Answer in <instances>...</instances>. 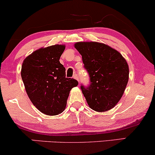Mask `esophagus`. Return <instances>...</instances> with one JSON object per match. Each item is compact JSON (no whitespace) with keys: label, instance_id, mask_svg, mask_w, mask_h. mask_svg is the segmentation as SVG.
Wrapping results in <instances>:
<instances>
[{"label":"esophagus","instance_id":"1","mask_svg":"<svg viewBox=\"0 0 155 155\" xmlns=\"http://www.w3.org/2000/svg\"><path fill=\"white\" fill-rule=\"evenodd\" d=\"M73 78H74V79H75V80H77V81H78V82H79V77H78L77 74H74V75H73Z\"/></svg>","mask_w":155,"mask_h":155}]
</instances>
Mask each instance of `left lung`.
I'll return each instance as SVG.
<instances>
[{
    "mask_svg": "<svg viewBox=\"0 0 155 155\" xmlns=\"http://www.w3.org/2000/svg\"><path fill=\"white\" fill-rule=\"evenodd\" d=\"M74 47L82 55L89 74L87 86L81 88L87 104L95 111L111 109L124 94L129 81V66L118 51L98 42H78Z\"/></svg>",
    "mask_w": 155,
    "mask_h": 155,
    "instance_id": "obj_1",
    "label": "left lung"
}]
</instances>
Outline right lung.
Wrapping results in <instances>:
<instances>
[{"mask_svg":"<svg viewBox=\"0 0 155 155\" xmlns=\"http://www.w3.org/2000/svg\"><path fill=\"white\" fill-rule=\"evenodd\" d=\"M64 45H53L34 51L24 60L22 81L28 98L41 113L54 116L64 110L69 93L78 85L66 78L65 68L60 62Z\"/></svg>","mask_w":155,"mask_h":155,"instance_id":"add662e5","label":"right lung"}]
</instances>
